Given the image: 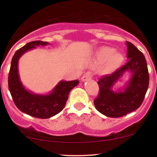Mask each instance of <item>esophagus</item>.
<instances>
[{
	"mask_svg": "<svg viewBox=\"0 0 157 157\" xmlns=\"http://www.w3.org/2000/svg\"><path fill=\"white\" fill-rule=\"evenodd\" d=\"M92 78V73L91 72H89V71H88V72L85 73L84 74V75L82 77V81H86L87 79H91Z\"/></svg>",
	"mask_w": 157,
	"mask_h": 157,
	"instance_id": "obj_1",
	"label": "esophagus"
}]
</instances>
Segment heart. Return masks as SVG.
Listing matches in <instances>:
<instances>
[{"mask_svg":"<svg viewBox=\"0 0 157 157\" xmlns=\"http://www.w3.org/2000/svg\"><path fill=\"white\" fill-rule=\"evenodd\" d=\"M113 48L102 47L98 50L96 55V62L102 63L105 62L102 68L104 73H109L118 68L123 62V57L121 53L114 52Z\"/></svg>","mask_w":157,"mask_h":157,"instance_id":"heart-1","label":"heart"}]
</instances>
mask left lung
<instances>
[{
  "label": "left lung",
  "instance_id": "8db88e82",
  "mask_svg": "<svg viewBox=\"0 0 157 157\" xmlns=\"http://www.w3.org/2000/svg\"><path fill=\"white\" fill-rule=\"evenodd\" d=\"M125 64L110 75H106L98 82L100 91L94 100L97 110L106 116L118 118L137 109L144 100L149 86L147 62L143 53L129 41ZM125 72L131 73V78L123 90L118 92L112 90L113 85Z\"/></svg>",
  "mask_w": 157,
  "mask_h": 157
}]
</instances>
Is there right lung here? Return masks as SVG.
I'll list each match as a JSON object with an SVG mask.
<instances>
[{
  "mask_svg": "<svg viewBox=\"0 0 157 157\" xmlns=\"http://www.w3.org/2000/svg\"><path fill=\"white\" fill-rule=\"evenodd\" d=\"M48 42H29L17 50L12 57L8 77V87L15 105L22 112L38 118H48L59 113L64 107L68 94L79 84V80L61 81L48 95H39L28 91L20 80L18 70L19 58L36 46H46Z\"/></svg>",
  "mask_w": 157,
  "mask_h": 157,
  "instance_id": "add662e5",
  "label": "right lung"
}]
</instances>
